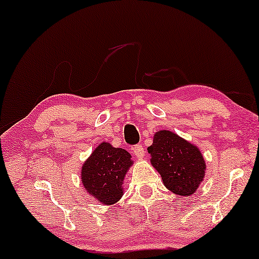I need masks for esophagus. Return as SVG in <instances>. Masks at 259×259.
Here are the masks:
<instances>
[{
    "mask_svg": "<svg viewBox=\"0 0 259 259\" xmlns=\"http://www.w3.org/2000/svg\"><path fill=\"white\" fill-rule=\"evenodd\" d=\"M133 151L135 153V156H136L137 158H140V159H142V158L144 157V154H145L144 148H143L142 144H137V145L133 146Z\"/></svg>",
    "mask_w": 259,
    "mask_h": 259,
    "instance_id": "34e87169",
    "label": "esophagus"
}]
</instances>
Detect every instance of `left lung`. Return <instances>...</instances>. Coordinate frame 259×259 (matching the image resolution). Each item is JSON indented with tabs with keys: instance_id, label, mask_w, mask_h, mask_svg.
Masks as SVG:
<instances>
[{
	"instance_id": "8db88e82",
	"label": "left lung",
	"mask_w": 259,
	"mask_h": 259,
	"mask_svg": "<svg viewBox=\"0 0 259 259\" xmlns=\"http://www.w3.org/2000/svg\"><path fill=\"white\" fill-rule=\"evenodd\" d=\"M148 152L165 187L177 195L194 194L206 173V161L198 146L172 131L160 130L154 134Z\"/></svg>"
}]
</instances>
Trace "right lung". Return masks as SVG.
<instances>
[{"mask_svg": "<svg viewBox=\"0 0 259 259\" xmlns=\"http://www.w3.org/2000/svg\"><path fill=\"white\" fill-rule=\"evenodd\" d=\"M134 165L131 154L102 142L81 167V183L88 194L102 204H114L124 194L123 181Z\"/></svg>", "mask_w": 259, "mask_h": 259, "instance_id": "add662e5", "label": "right lung"}]
</instances>
